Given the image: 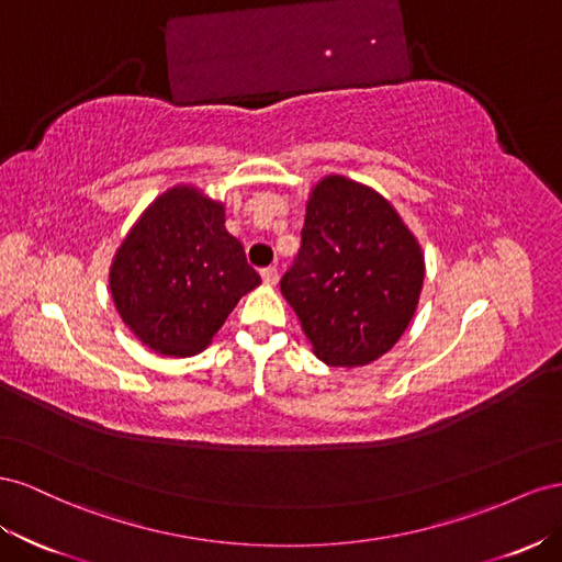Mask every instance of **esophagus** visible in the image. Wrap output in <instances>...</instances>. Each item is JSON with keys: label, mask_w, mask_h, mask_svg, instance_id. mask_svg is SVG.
I'll use <instances>...</instances> for the list:
<instances>
[{"label": "esophagus", "mask_w": 562, "mask_h": 562, "mask_svg": "<svg viewBox=\"0 0 562 562\" xmlns=\"http://www.w3.org/2000/svg\"><path fill=\"white\" fill-rule=\"evenodd\" d=\"M261 278H263V282L268 284V286H272V284H276L278 282V268H263L261 270Z\"/></svg>", "instance_id": "esophagus-1"}]
</instances>
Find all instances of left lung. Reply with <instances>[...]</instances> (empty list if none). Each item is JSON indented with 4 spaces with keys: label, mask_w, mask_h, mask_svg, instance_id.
Segmentation results:
<instances>
[{
    "label": "left lung",
    "mask_w": 562,
    "mask_h": 562,
    "mask_svg": "<svg viewBox=\"0 0 562 562\" xmlns=\"http://www.w3.org/2000/svg\"><path fill=\"white\" fill-rule=\"evenodd\" d=\"M426 276L419 239L374 188L341 173L306 202L301 249L280 282L317 360L362 367L400 341Z\"/></svg>",
    "instance_id": "1"
}]
</instances>
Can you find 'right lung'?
<instances>
[{"label":"right lung","instance_id":"obj_1","mask_svg":"<svg viewBox=\"0 0 562 562\" xmlns=\"http://www.w3.org/2000/svg\"><path fill=\"white\" fill-rule=\"evenodd\" d=\"M108 280L122 323L165 358L204 350L237 301L261 284L243 243L226 231V204L192 183L143 210Z\"/></svg>","mask_w":562,"mask_h":562}]
</instances>
